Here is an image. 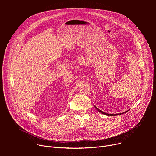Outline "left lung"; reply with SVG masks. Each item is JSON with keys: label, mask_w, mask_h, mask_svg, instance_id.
<instances>
[{"label": "left lung", "mask_w": 156, "mask_h": 156, "mask_svg": "<svg viewBox=\"0 0 156 156\" xmlns=\"http://www.w3.org/2000/svg\"><path fill=\"white\" fill-rule=\"evenodd\" d=\"M95 107V108L99 111V112H100L101 113H102V114H104V115H107V116H115V115H121V114H124V113H125V112H123V113H121V114H107V113H105V112H102V111H101V110H99V108H98L96 106H94ZM127 112V111H126Z\"/></svg>", "instance_id": "left-lung-1"}]
</instances>
